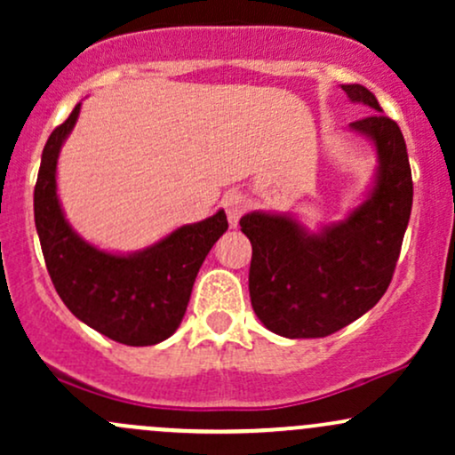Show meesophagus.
Segmentation results:
<instances>
[{
    "label": "esophagus",
    "mask_w": 455,
    "mask_h": 455,
    "mask_svg": "<svg viewBox=\"0 0 455 455\" xmlns=\"http://www.w3.org/2000/svg\"><path fill=\"white\" fill-rule=\"evenodd\" d=\"M222 210L227 213L231 227H237L239 218H242L245 212V196L242 192H227L222 198Z\"/></svg>",
    "instance_id": "esophagus-1"
}]
</instances>
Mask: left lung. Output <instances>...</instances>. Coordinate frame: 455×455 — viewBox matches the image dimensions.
Masks as SVG:
<instances>
[{
  "instance_id": "8db88e82",
  "label": "left lung",
  "mask_w": 455,
  "mask_h": 455,
  "mask_svg": "<svg viewBox=\"0 0 455 455\" xmlns=\"http://www.w3.org/2000/svg\"><path fill=\"white\" fill-rule=\"evenodd\" d=\"M370 115L351 124L374 143L379 173L370 196L340 224L307 233L291 216L252 212L239 220L252 243L250 301L269 331L325 338L385 295L412 207V177L398 124L363 85H342Z\"/></svg>"
}]
</instances>
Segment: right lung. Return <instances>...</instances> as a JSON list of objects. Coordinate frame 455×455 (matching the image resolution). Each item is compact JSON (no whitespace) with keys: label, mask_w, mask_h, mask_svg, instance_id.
<instances>
[{"label":"right lung","mask_w":455,"mask_h":455,"mask_svg":"<svg viewBox=\"0 0 455 455\" xmlns=\"http://www.w3.org/2000/svg\"><path fill=\"white\" fill-rule=\"evenodd\" d=\"M81 104L51 132L34 188V218L57 295L76 318L128 347L173 336L186 315L203 260L228 228L227 213L186 224L143 252L108 254L72 231L57 198V156Z\"/></svg>","instance_id":"right-lung-1"}]
</instances>
